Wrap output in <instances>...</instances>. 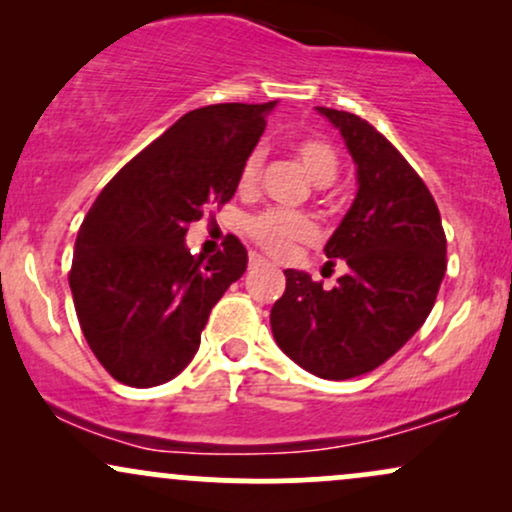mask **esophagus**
Segmentation results:
<instances>
[{
    "instance_id": "1",
    "label": "esophagus",
    "mask_w": 512,
    "mask_h": 512,
    "mask_svg": "<svg viewBox=\"0 0 512 512\" xmlns=\"http://www.w3.org/2000/svg\"><path fill=\"white\" fill-rule=\"evenodd\" d=\"M260 264H267L262 255H257V252H250V267H260Z\"/></svg>"
}]
</instances>
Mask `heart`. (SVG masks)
Instances as JSON below:
<instances>
[{
	"mask_svg": "<svg viewBox=\"0 0 512 512\" xmlns=\"http://www.w3.org/2000/svg\"><path fill=\"white\" fill-rule=\"evenodd\" d=\"M293 156L298 158L308 178L315 185H330L339 173V156L330 142L320 137H301L293 142ZM260 151L248 156L243 170H240V187L252 190L260 175ZM317 228L313 219L296 211H262V214L252 216L248 221V236L260 245L262 250L272 252V255H286L296 243L315 238Z\"/></svg>",
	"mask_w": 512,
	"mask_h": 512,
	"instance_id": "heart-1",
	"label": "heart"
}]
</instances>
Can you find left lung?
<instances>
[{
    "label": "left lung",
    "instance_id": "obj_1",
    "mask_svg": "<svg viewBox=\"0 0 512 512\" xmlns=\"http://www.w3.org/2000/svg\"><path fill=\"white\" fill-rule=\"evenodd\" d=\"M317 113L339 129L356 163L354 204L325 245L346 274L327 291L286 269L269 322L291 361L317 378L346 380L378 368L424 325L445 276V233L424 180L378 129L344 110Z\"/></svg>",
    "mask_w": 512,
    "mask_h": 512
}]
</instances>
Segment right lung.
Instances as JSON below:
<instances>
[{
	"label": "right lung",
	"instance_id": "add662e5",
	"mask_svg": "<svg viewBox=\"0 0 512 512\" xmlns=\"http://www.w3.org/2000/svg\"><path fill=\"white\" fill-rule=\"evenodd\" d=\"M272 103L190 110L115 175L74 245L76 317L88 346L129 387L168 383L192 361L211 308L248 267L238 238L204 260L185 245L209 204L236 195Z\"/></svg>",
	"mask_w": 512,
	"mask_h": 512
}]
</instances>
